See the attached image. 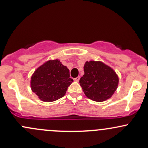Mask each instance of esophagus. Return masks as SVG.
Segmentation results:
<instances>
[{
  "label": "esophagus",
  "instance_id": "1",
  "mask_svg": "<svg viewBox=\"0 0 148 148\" xmlns=\"http://www.w3.org/2000/svg\"><path fill=\"white\" fill-rule=\"evenodd\" d=\"M79 80H80V77H76V78H74V81L75 82H78L79 81Z\"/></svg>",
  "mask_w": 148,
  "mask_h": 148
}]
</instances>
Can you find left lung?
<instances>
[{"label": "left lung", "mask_w": 148, "mask_h": 148, "mask_svg": "<svg viewBox=\"0 0 148 148\" xmlns=\"http://www.w3.org/2000/svg\"><path fill=\"white\" fill-rule=\"evenodd\" d=\"M84 72L79 82L87 98L101 102L112 97L119 82L113 68L101 61H90L85 62Z\"/></svg>", "instance_id": "1"}]
</instances>
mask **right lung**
Wrapping results in <instances>:
<instances>
[{"mask_svg":"<svg viewBox=\"0 0 148 148\" xmlns=\"http://www.w3.org/2000/svg\"><path fill=\"white\" fill-rule=\"evenodd\" d=\"M73 82L69 69L56 58L44 62L36 68L31 77L30 86L39 99L50 102L63 97Z\"/></svg>","mask_w":148,"mask_h":148,"instance_id":"right-lung-1","label":"right lung"}]
</instances>
